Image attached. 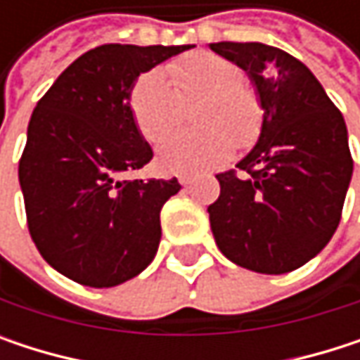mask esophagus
<instances>
[{
    "instance_id": "34e87169",
    "label": "esophagus",
    "mask_w": 360,
    "mask_h": 360,
    "mask_svg": "<svg viewBox=\"0 0 360 360\" xmlns=\"http://www.w3.org/2000/svg\"><path fill=\"white\" fill-rule=\"evenodd\" d=\"M179 183L181 185H191V183H193V177H191V175H181Z\"/></svg>"
}]
</instances>
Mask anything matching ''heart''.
Listing matches in <instances>:
<instances>
[{
    "label": "heart",
    "mask_w": 360,
    "mask_h": 360,
    "mask_svg": "<svg viewBox=\"0 0 360 360\" xmlns=\"http://www.w3.org/2000/svg\"><path fill=\"white\" fill-rule=\"evenodd\" d=\"M160 70L143 72L131 91V114L148 141L176 126L182 102L195 101V131H180L160 141L156 165L165 173L193 175L223 165L236 143L248 148L262 124L256 94L242 83L244 75L231 60L212 51H191Z\"/></svg>",
    "instance_id": "obj_1"
}]
</instances>
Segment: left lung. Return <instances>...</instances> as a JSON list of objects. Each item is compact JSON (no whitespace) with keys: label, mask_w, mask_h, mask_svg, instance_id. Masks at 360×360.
Listing matches in <instances>:
<instances>
[{"label":"left lung","mask_w":360,"mask_h":360,"mask_svg":"<svg viewBox=\"0 0 360 360\" xmlns=\"http://www.w3.org/2000/svg\"><path fill=\"white\" fill-rule=\"evenodd\" d=\"M250 79L262 110L260 135L217 175L221 195L208 206L219 250L264 275L290 273L327 246L352 179L344 116L315 75L288 51L264 43H210Z\"/></svg>","instance_id":"1"}]
</instances>
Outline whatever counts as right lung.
<instances>
[{
  "instance_id": "obj_1",
  "label": "right lung",
  "mask_w": 360,
  "mask_h": 360,
  "mask_svg": "<svg viewBox=\"0 0 360 360\" xmlns=\"http://www.w3.org/2000/svg\"><path fill=\"white\" fill-rule=\"evenodd\" d=\"M195 45H100L77 58L33 110L18 165L29 231L64 277L112 288L160 244V210L179 181L120 179L152 160L131 114L139 75Z\"/></svg>"
}]
</instances>
